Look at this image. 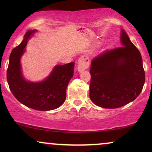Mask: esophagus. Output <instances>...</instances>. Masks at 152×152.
<instances>
[{
    "label": "esophagus",
    "mask_w": 152,
    "mask_h": 152,
    "mask_svg": "<svg viewBox=\"0 0 152 152\" xmlns=\"http://www.w3.org/2000/svg\"><path fill=\"white\" fill-rule=\"evenodd\" d=\"M89 67V60L88 58L82 57L79 59L77 64V70L79 72H82V70L87 69Z\"/></svg>",
    "instance_id": "obj_1"
}]
</instances>
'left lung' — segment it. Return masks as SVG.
Segmentation results:
<instances>
[{
  "instance_id": "left-lung-1",
  "label": "left lung",
  "mask_w": 152,
  "mask_h": 152,
  "mask_svg": "<svg viewBox=\"0 0 152 152\" xmlns=\"http://www.w3.org/2000/svg\"><path fill=\"white\" fill-rule=\"evenodd\" d=\"M121 42L122 46L107 50L91 61L89 96L95 104L105 109L134 100L145 82L140 52L123 30Z\"/></svg>"
}]
</instances>
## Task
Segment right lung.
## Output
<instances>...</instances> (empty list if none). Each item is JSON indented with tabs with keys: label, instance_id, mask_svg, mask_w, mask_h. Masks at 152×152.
I'll return each instance as SVG.
<instances>
[{
	"label": "right lung",
	"instance_id": "right-lung-1",
	"mask_svg": "<svg viewBox=\"0 0 152 152\" xmlns=\"http://www.w3.org/2000/svg\"><path fill=\"white\" fill-rule=\"evenodd\" d=\"M34 32H27L22 42L12 50L7 80L12 94L20 103L38 111H50L59 107L65 101L66 88L73 77L75 63L57 66L43 82L33 83L25 80L21 74L20 59L25 52L28 39Z\"/></svg>",
	"mask_w": 152,
	"mask_h": 152
}]
</instances>
